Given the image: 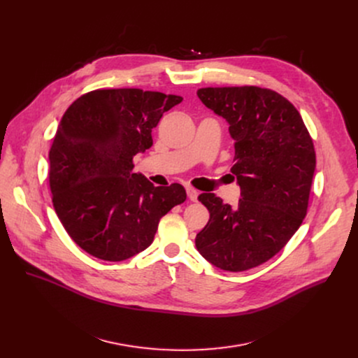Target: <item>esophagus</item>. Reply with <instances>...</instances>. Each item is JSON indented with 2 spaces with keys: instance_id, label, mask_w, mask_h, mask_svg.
<instances>
[{
  "instance_id": "obj_1",
  "label": "esophagus",
  "mask_w": 358,
  "mask_h": 358,
  "mask_svg": "<svg viewBox=\"0 0 358 358\" xmlns=\"http://www.w3.org/2000/svg\"><path fill=\"white\" fill-rule=\"evenodd\" d=\"M185 189H187V195H188L189 201L196 202V201H198V191H196V189H194L192 187H187Z\"/></svg>"
}]
</instances>
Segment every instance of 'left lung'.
<instances>
[{"instance_id": "8db88e82", "label": "left lung", "mask_w": 358, "mask_h": 358, "mask_svg": "<svg viewBox=\"0 0 358 358\" xmlns=\"http://www.w3.org/2000/svg\"><path fill=\"white\" fill-rule=\"evenodd\" d=\"M196 94L229 124L241 199L229 206L213 192L198 196L210 221L195 246L222 271H248L273 258L301 225L316 169L313 140L296 108L271 89L202 87Z\"/></svg>"}]
</instances>
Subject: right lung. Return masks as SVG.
Returning a JSON list of instances; mask_svg holds the SVG:
<instances>
[{
  "instance_id": "right-lung-1",
  "label": "right lung",
  "mask_w": 358,
  "mask_h": 358,
  "mask_svg": "<svg viewBox=\"0 0 358 358\" xmlns=\"http://www.w3.org/2000/svg\"><path fill=\"white\" fill-rule=\"evenodd\" d=\"M182 97L141 89L89 92L65 112L49 151L54 208L92 257L120 262L148 248L159 222L184 202L180 184L155 187L133 173L151 130Z\"/></svg>"
}]
</instances>
